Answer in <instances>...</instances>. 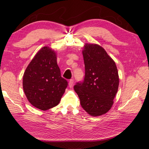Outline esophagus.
Wrapping results in <instances>:
<instances>
[{
	"label": "esophagus",
	"mask_w": 149,
	"mask_h": 149,
	"mask_svg": "<svg viewBox=\"0 0 149 149\" xmlns=\"http://www.w3.org/2000/svg\"><path fill=\"white\" fill-rule=\"evenodd\" d=\"M73 84H74V79H70L69 81V83H68V86L70 88H72L73 86Z\"/></svg>",
	"instance_id": "esophagus-1"
}]
</instances>
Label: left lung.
Returning a JSON list of instances; mask_svg holds the SVG:
<instances>
[{
  "label": "left lung",
  "mask_w": 149,
  "mask_h": 149,
  "mask_svg": "<svg viewBox=\"0 0 149 149\" xmlns=\"http://www.w3.org/2000/svg\"><path fill=\"white\" fill-rule=\"evenodd\" d=\"M85 76L74 88L82 107L93 116L106 113L118 91L119 77L115 61L102 47L85 44L83 50Z\"/></svg>",
  "instance_id": "obj_1"
}]
</instances>
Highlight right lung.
Returning <instances> with one entry per match:
<instances>
[{"instance_id":"obj_1","label":"right lung","mask_w":149,"mask_h":149,"mask_svg":"<svg viewBox=\"0 0 149 149\" xmlns=\"http://www.w3.org/2000/svg\"><path fill=\"white\" fill-rule=\"evenodd\" d=\"M68 82L61 76L55 52L43 47L30 62L23 76V88L33 106L45 111L61 100Z\"/></svg>"}]
</instances>
